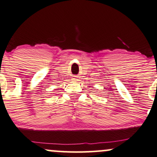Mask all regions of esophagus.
Returning <instances> with one entry per match:
<instances>
[{
	"label": "esophagus",
	"instance_id": "1",
	"mask_svg": "<svg viewBox=\"0 0 157 157\" xmlns=\"http://www.w3.org/2000/svg\"><path fill=\"white\" fill-rule=\"evenodd\" d=\"M72 80H73L74 81H76V80H77V77H73Z\"/></svg>",
	"mask_w": 157,
	"mask_h": 157
}]
</instances>
